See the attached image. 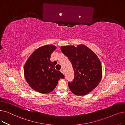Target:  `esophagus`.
<instances>
[{"instance_id":"1","label":"esophagus","mask_w":125,"mask_h":125,"mask_svg":"<svg viewBox=\"0 0 125 125\" xmlns=\"http://www.w3.org/2000/svg\"><path fill=\"white\" fill-rule=\"evenodd\" d=\"M60 71L61 72V73H62L63 74H64V70H63V69H61L60 70Z\"/></svg>"}]
</instances>
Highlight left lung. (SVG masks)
Instances as JSON below:
<instances>
[{
  "mask_svg": "<svg viewBox=\"0 0 125 125\" xmlns=\"http://www.w3.org/2000/svg\"><path fill=\"white\" fill-rule=\"evenodd\" d=\"M61 50L73 65L74 77L68 82L71 91L76 95L88 94L99 83L102 78V66L94 52L86 45L62 46Z\"/></svg>",
  "mask_w": 125,
  "mask_h": 125,
  "instance_id": "8db88e82",
  "label": "left lung"
}]
</instances>
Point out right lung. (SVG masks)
Segmentation results:
<instances>
[{
    "instance_id": "1",
    "label": "right lung",
    "mask_w": 125,
    "mask_h": 125,
    "mask_svg": "<svg viewBox=\"0 0 125 125\" xmlns=\"http://www.w3.org/2000/svg\"><path fill=\"white\" fill-rule=\"evenodd\" d=\"M56 49L51 44L35 50L26 62L24 69L25 79L29 86L42 94L53 91L58 80L64 78L60 71L55 69L57 63L50 61L51 54Z\"/></svg>"
}]
</instances>
